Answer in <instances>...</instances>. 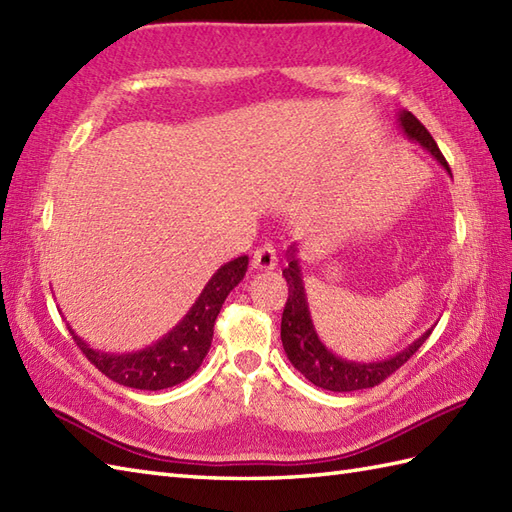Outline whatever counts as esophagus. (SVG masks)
Returning <instances> with one entry per match:
<instances>
[{
	"mask_svg": "<svg viewBox=\"0 0 512 512\" xmlns=\"http://www.w3.org/2000/svg\"><path fill=\"white\" fill-rule=\"evenodd\" d=\"M252 265L254 269H276L278 265V256H276V249L271 245H263L258 247L254 256H252Z\"/></svg>",
	"mask_w": 512,
	"mask_h": 512,
	"instance_id": "34e87169",
	"label": "esophagus"
}]
</instances>
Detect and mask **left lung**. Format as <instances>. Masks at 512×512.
Masks as SVG:
<instances>
[{
	"label": "left lung",
	"instance_id": "left-lung-1",
	"mask_svg": "<svg viewBox=\"0 0 512 512\" xmlns=\"http://www.w3.org/2000/svg\"><path fill=\"white\" fill-rule=\"evenodd\" d=\"M399 127L403 129L407 138L423 146L427 153L434 155V160L451 175V168L445 157H442L438 144L434 142V138H431L423 124L418 122L414 113L399 111ZM295 254H298V247L291 245L287 249L289 267L282 269V276H285L289 285V298L285 304V311H282L280 337L282 348H285L293 368L304 374V379H309L317 388L331 392H355L374 388V385L388 379L392 372L399 370L403 363L425 344V339L431 335V331H434V328H429V331L420 335L416 342L383 361H350L337 357L335 352H331L322 344L320 335L315 331L309 302H306L302 267Z\"/></svg>",
	"mask_w": 512,
	"mask_h": 512
}]
</instances>
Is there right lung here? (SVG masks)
I'll use <instances>...</instances> for the list:
<instances>
[{
    "label": "right lung",
    "instance_id": "right-lung-1",
    "mask_svg": "<svg viewBox=\"0 0 512 512\" xmlns=\"http://www.w3.org/2000/svg\"><path fill=\"white\" fill-rule=\"evenodd\" d=\"M247 263V256H238L230 263L221 265L217 274L203 287L195 304L190 306L184 320H179V324L173 326V331H168L162 339H157L155 344L142 350L122 352V355L102 352L78 337L70 324H67V328H70L74 342L83 350V355L111 381L127 385V388L151 392L173 388V385L192 377L206 359L214 335V322H217V315L227 295L245 278Z\"/></svg>",
    "mask_w": 512,
    "mask_h": 512
}]
</instances>
